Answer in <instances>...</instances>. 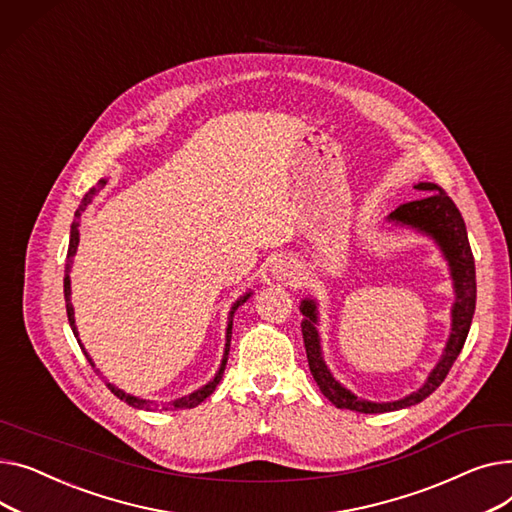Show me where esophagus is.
Wrapping results in <instances>:
<instances>
[{
  "label": "esophagus",
  "mask_w": 512,
  "mask_h": 512,
  "mask_svg": "<svg viewBox=\"0 0 512 512\" xmlns=\"http://www.w3.org/2000/svg\"><path fill=\"white\" fill-rule=\"evenodd\" d=\"M273 275L279 281H287V279H291L295 275V264L291 260H287V258H277L273 262Z\"/></svg>",
  "instance_id": "obj_1"
}]
</instances>
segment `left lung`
Instances as JSON below:
<instances>
[{"label": "left lung", "instance_id": "1", "mask_svg": "<svg viewBox=\"0 0 512 512\" xmlns=\"http://www.w3.org/2000/svg\"><path fill=\"white\" fill-rule=\"evenodd\" d=\"M415 190L424 194L417 200L405 202L399 208H395L393 213L388 215V221L397 225H407L411 229H417L419 233L430 235L442 250L450 266V277H453V287H455V304H453V312H450L453 314V328H450L448 343L444 347L440 362L430 372L422 388L399 401L372 403V401L355 397L351 390H347L341 382H337L335 376L326 368L322 351H320V337L316 330V324H318L316 302L314 299H304L299 310H302V314L306 316L302 322V335H304V345L308 353V366L320 388V393L339 409H351L359 413H384V411H397V409L422 403L444 382L448 370L453 368L455 359L459 357L465 345V339L469 335V326L475 312L477 287H475V262H473L471 246L467 239L465 221L455 202L446 196V192L440 186L422 182L415 186Z\"/></svg>", "mask_w": 512, "mask_h": 512}]
</instances>
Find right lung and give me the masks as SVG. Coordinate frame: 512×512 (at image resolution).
<instances>
[{"mask_svg":"<svg viewBox=\"0 0 512 512\" xmlns=\"http://www.w3.org/2000/svg\"><path fill=\"white\" fill-rule=\"evenodd\" d=\"M107 182L105 179H99V186L97 188H90L86 194H84V198H82V202H80V206H78V210H76V215H74V223H72V229H70V246H68V262H66V275H64V297H66V312H68V320H70V326H72V333H74V337L78 339V328H76V320H74V308H72V302H70V295H72V289H70V268H72V258H74V254H76V248H78V242H80V231H78V227H80V217H82V213L86 210V206L90 204V200L95 198V194L105 186ZM252 295V291H248L244 297H239L237 302L233 304V308H231V312H229V322H227V335H225V353H223V362H221V368H219V372L215 374V378L210 380L208 384H204L202 388H198V390H194V393H190L188 397H182V399H177V401H173V403H169L171 407H175V409H192V407H196V405H200L206 397H210L215 393V388H217V384L221 382V378H223V372H225V366H227V357H229V345H231V326H233V314H235V310L242 306L246 299ZM78 345H80V349L84 351V345L80 343V339H78ZM84 355H86V359H88V364L95 368V364H93V359H90V355L84 351ZM97 374H99V370H95ZM105 384H107V388L111 390V393L117 397V399H122V401H126L130 407H136V409H150L153 407V403L150 401H144V399H138V397H132V395H126L122 388H117V386H113L111 382H107L105 380Z\"/></svg>","mask_w":512,"mask_h":512,"instance_id":"1","label":"right lung"}]
</instances>
